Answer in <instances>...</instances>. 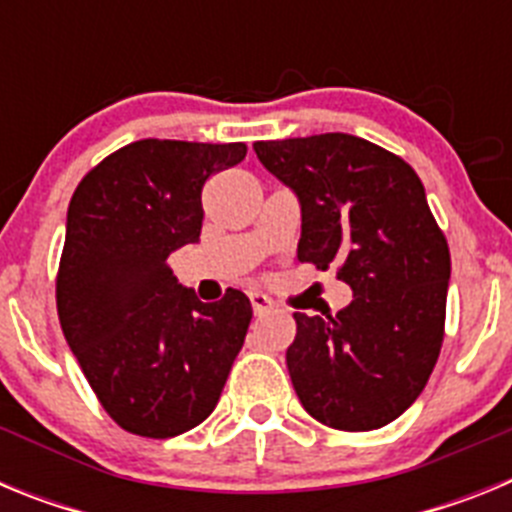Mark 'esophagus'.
Listing matches in <instances>:
<instances>
[{
	"label": "esophagus",
	"mask_w": 512,
	"mask_h": 512,
	"mask_svg": "<svg viewBox=\"0 0 512 512\" xmlns=\"http://www.w3.org/2000/svg\"><path fill=\"white\" fill-rule=\"evenodd\" d=\"M248 297H251V305L256 315H266L269 310H274V302H271V297H266L264 292H251Z\"/></svg>",
	"instance_id": "34e87169"
}]
</instances>
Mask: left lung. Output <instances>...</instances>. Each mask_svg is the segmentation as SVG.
Here are the masks:
<instances>
[{
  "mask_svg": "<svg viewBox=\"0 0 512 512\" xmlns=\"http://www.w3.org/2000/svg\"><path fill=\"white\" fill-rule=\"evenodd\" d=\"M253 151L295 192L297 259L338 266L354 300L295 312L287 369L302 408L338 431H374L418 400L443 343L451 256L423 182L400 156L348 133L259 140Z\"/></svg>",
  "mask_w": 512,
  "mask_h": 512,
  "instance_id": "1",
  "label": "left lung"
}]
</instances>
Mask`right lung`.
<instances>
[{
  "instance_id": "add662e5",
  "label": "right lung",
  "mask_w": 512,
  "mask_h": 512,
  "mask_svg": "<svg viewBox=\"0 0 512 512\" xmlns=\"http://www.w3.org/2000/svg\"><path fill=\"white\" fill-rule=\"evenodd\" d=\"M243 158V143L135 140L71 197L58 320L102 408L135 436L200 425L246 341L253 310L241 289L200 302L166 264L200 241L207 179Z\"/></svg>"
}]
</instances>
